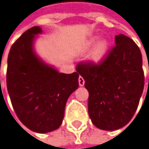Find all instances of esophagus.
I'll use <instances>...</instances> for the list:
<instances>
[{"mask_svg": "<svg viewBox=\"0 0 149 149\" xmlns=\"http://www.w3.org/2000/svg\"><path fill=\"white\" fill-rule=\"evenodd\" d=\"M79 84L80 86H83L85 85V80L81 76H79Z\"/></svg>", "mask_w": 149, "mask_h": 149, "instance_id": "1", "label": "esophagus"}]
</instances>
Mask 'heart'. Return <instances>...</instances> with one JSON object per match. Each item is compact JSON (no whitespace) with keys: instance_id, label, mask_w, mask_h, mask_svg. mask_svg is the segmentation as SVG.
<instances>
[{"instance_id":"obj_1","label":"heart","mask_w":149,"mask_h":149,"mask_svg":"<svg viewBox=\"0 0 149 149\" xmlns=\"http://www.w3.org/2000/svg\"><path fill=\"white\" fill-rule=\"evenodd\" d=\"M94 41V40H92V42ZM108 42L105 40H102L100 41H98L96 44H95L91 55H90V59L93 62H100L104 56L106 55V53L108 51Z\"/></svg>"}]
</instances>
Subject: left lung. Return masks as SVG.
Returning a JSON list of instances; mask_svg holds the SVG:
<instances>
[{"label":"left lung","mask_w":149,"mask_h":149,"mask_svg":"<svg viewBox=\"0 0 149 149\" xmlns=\"http://www.w3.org/2000/svg\"><path fill=\"white\" fill-rule=\"evenodd\" d=\"M116 46L99 63H79L77 71L88 90L92 123L105 131L126 125L139 106L144 88L142 56L129 37H115Z\"/></svg>","instance_id":"left-lung-1"}]
</instances>
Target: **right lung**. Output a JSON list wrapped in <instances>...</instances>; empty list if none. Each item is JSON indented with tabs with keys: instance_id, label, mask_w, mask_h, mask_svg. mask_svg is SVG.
I'll return each instance as SVG.
<instances>
[{
	"instance_id": "right-lung-1",
	"label": "right lung",
	"mask_w": 149,
	"mask_h": 149,
	"mask_svg": "<svg viewBox=\"0 0 149 149\" xmlns=\"http://www.w3.org/2000/svg\"><path fill=\"white\" fill-rule=\"evenodd\" d=\"M39 26L27 30L8 56L7 88L13 109L28 129L46 133L59 128L70 95L79 87V73H60L37 56L33 49Z\"/></svg>"
}]
</instances>
